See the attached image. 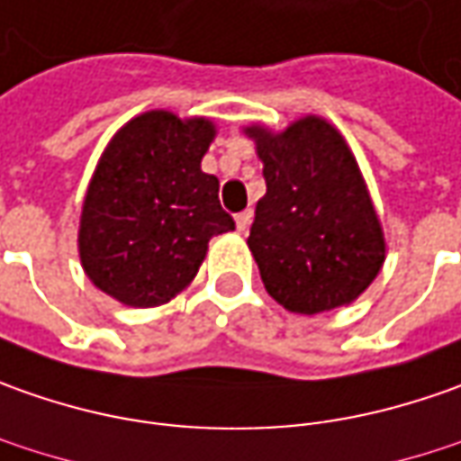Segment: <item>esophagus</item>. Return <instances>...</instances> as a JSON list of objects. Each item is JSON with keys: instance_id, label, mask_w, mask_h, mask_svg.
Segmentation results:
<instances>
[{"instance_id": "esophagus-1", "label": "esophagus", "mask_w": 461, "mask_h": 461, "mask_svg": "<svg viewBox=\"0 0 461 461\" xmlns=\"http://www.w3.org/2000/svg\"><path fill=\"white\" fill-rule=\"evenodd\" d=\"M234 221H237V230L247 231L249 230V224H252V212L247 209V212H240V214L234 216Z\"/></svg>"}]
</instances>
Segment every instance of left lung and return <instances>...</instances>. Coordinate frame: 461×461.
I'll list each match as a JSON object with an SVG mask.
<instances>
[{
	"label": "left lung",
	"instance_id": "left-lung-1",
	"mask_svg": "<svg viewBox=\"0 0 461 461\" xmlns=\"http://www.w3.org/2000/svg\"><path fill=\"white\" fill-rule=\"evenodd\" d=\"M245 132L267 185L247 237L265 291L306 316L352 303L377 278L385 237L344 137L321 117Z\"/></svg>",
	"mask_w": 461,
	"mask_h": 461
}]
</instances>
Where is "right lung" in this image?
<instances>
[{
	"label": "right lung",
	"mask_w": 461,
	"mask_h": 461,
	"mask_svg": "<svg viewBox=\"0 0 461 461\" xmlns=\"http://www.w3.org/2000/svg\"><path fill=\"white\" fill-rule=\"evenodd\" d=\"M216 130L155 109L122 127L88 183L78 255L91 283L124 306L167 303L194 280L209 240L234 230L219 181L201 170Z\"/></svg>",
	"instance_id": "1"
}]
</instances>
